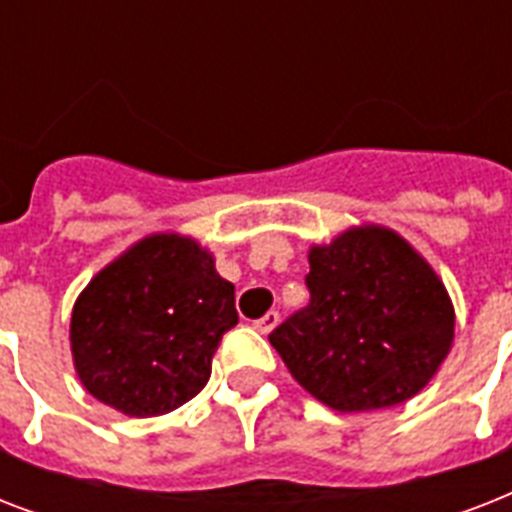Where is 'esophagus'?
I'll return each mask as SVG.
<instances>
[{
  "instance_id": "1",
  "label": "esophagus",
  "mask_w": 512,
  "mask_h": 512,
  "mask_svg": "<svg viewBox=\"0 0 512 512\" xmlns=\"http://www.w3.org/2000/svg\"><path fill=\"white\" fill-rule=\"evenodd\" d=\"M276 324H279V311H268L265 316H260V319L255 321V329L260 335H268V332H273Z\"/></svg>"
}]
</instances>
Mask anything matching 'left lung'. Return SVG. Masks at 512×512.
Segmentation results:
<instances>
[{
	"instance_id": "1",
	"label": "left lung",
	"mask_w": 512,
	"mask_h": 512,
	"mask_svg": "<svg viewBox=\"0 0 512 512\" xmlns=\"http://www.w3.org/2000/svg\"><path fill=\"white\" fill-rule=\"evenodd\" d=\"M308 263L311 300L268 335L292 377L337 412L420 393L454 337L452 300L433 268L377 225L313 247Z\"/></svg>"
}]
</instances>
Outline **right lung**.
<instances>
[{
    "label": "right lung",
    "mask_w": 512,
    "mask_h": 512,
    "mask_svg": "<svg viewBox=\"0 0 512 512\" xmlns=\"http://www.w3.org/2000/svg\"><path fill=\"white\" fill-rule=\"evenodd\" d=\"M239 324L233 284L193 239L156 233L87 284L71 316L76 374L92 396L130 417L167 414L212 374Z\"/></svg>",
    "instance_id": "add662e5"
}]
</instances>
